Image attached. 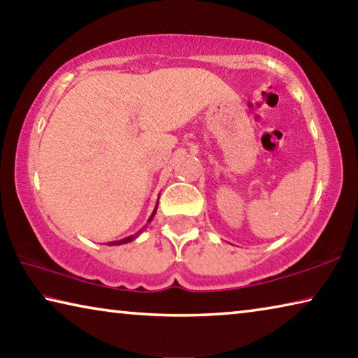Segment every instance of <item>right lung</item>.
<instances>
[{"instance_id": "obj_1", "label": "right lung", "mask_w": 358, "mask_h": 358, "mask_svg": "<svg viewBox=\"0 0 358 358\" xmlns=\"http://www.w3.org/2000/svg\"><path fill=\"white\" fill-rule=\"evenodd\" d=\"M156 210H157V205L155 207V210H153V213H151V216L148 217V222H151V220H153V216L156 215ZM145 229V227H143ZM142 234V230H138L137 234H134V235H129V237H126V238H123V240H118V241H110V243H108V246H115V245H124V243H129V241H132V240H136L138 235Z\"/></svg>"}]
</instances>
